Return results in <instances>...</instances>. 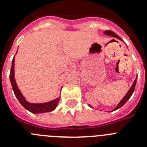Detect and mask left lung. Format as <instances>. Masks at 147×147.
<instances>
[{"label":"left lung","mask_w":147,"mask_h":147,"mask_svg":"<svg viewBox=\"0 0 147 147\" xmlns=\"http://www.w3.org/2000/svg\"><path fill=\"white\" fill-rule=\"evenodd\" d=\"M105 34H107V35H110V36H112V37H115V38H117V39H119L120 40H122V39L120 37H119V35H117L115 33V32H113V31H110V30H107V31H105ZM136 82H137V78H136V80H135L134 82H133V84H132V87L130 88V89L129 90V91L127 92V94L124 96V97L121 99V101L120 102H119V105L116 106V107H115V109H114L113 110H117V109L120 108L121 107H122L123 105H124V104L126 103V102H127V100L129 99V98L131 97V96L132 95V93H133V92H134L135 90V88H136Z\"/></svg>","instance_id":"1"}]
</instances>
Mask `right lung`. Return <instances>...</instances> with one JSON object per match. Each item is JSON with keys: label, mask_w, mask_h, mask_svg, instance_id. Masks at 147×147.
<instances>
[{"label": "right lung", "mask_w": 147, "mask_h": 147, "mask_svg": "<svg viewBox=\"0 0 147 147\" xmlns=\"http://www.w3.org/2000/svg\"><path fill=\"white\" fill-rule=\"evenodd\" d=\"M14 64H15V57L13 58L12 59L9 77L13 91L15 93V96L17 97V98L20 102V103L26 110H28L30 112L33 113H41L51 112V111L54 110L56 108V107L57 106L58 103H59V98H56L55 100H53L51 102L42 104H31L26 101L22 93H20V91L18 89L16 82H15V76H14Z\"/></svg>", "instance_id": "right-lung-1"}]
</instances>
